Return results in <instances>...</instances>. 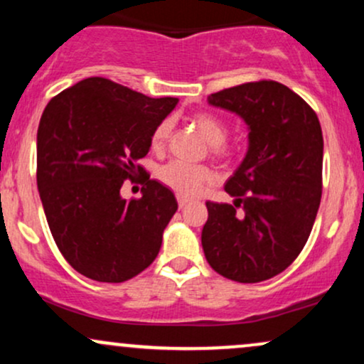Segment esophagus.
<instances>
[{
  "label": "esophagus",
  "mask_w": 364,
  "mask_h": 364,
  "mask_svg": "<svg viewBox=\"0 0 364 364\" xmlns=\"http://www.w3.org/2000/svg\"><path fill=\"white\" fill-rule=\"evenodd\" d=\"M176 198H178V205H179V208L186 207L188 203H190V198H188V196H185V195H178Z\"/></svg>",
  "instance_id": "obj_1"
}]
</instances>
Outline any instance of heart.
I'll return each mask as SVG.
<instances>
[{"label": "heart", "mask_w": 364, "mask_h": 364, "mask_svg": "<svg viewBox=\"0 0 364 364\" xmlns=\"http://www.w3.org/2000/svg\"><path fill=\"white\" fill-rule=\"evenodd\" d=\"M196 129L203 135L208 144H210L212 154L219 157H229L232 154V149L225 144V135H228V127L220 118L210 114V112H196L190 118ZM173 123L171 119H164L154 128L152 136H150V147L154 152H162L168 145ZM214 173L207 166H193L186 164L181 161H171L166 166L159 169V179L174 190L179 195L193 196L202 190L205 183L212 181Z\"/></svg>", "instance_id": "obj_1"}]
</instances>
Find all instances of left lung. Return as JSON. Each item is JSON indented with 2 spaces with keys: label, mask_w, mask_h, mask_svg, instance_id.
I'll list each match as a JSON object with an SVG mask.
<instances>
[{
  "label": "left lung",
  "mask_w": 364,
  "mask_h": 364,
  "mask_svg": "<svg viewBox=\"0 0 364 364\" xmlns=\"http://www.w3.org/2000/svg\"><path fill=\"white\" fill-rule=\"evenodd\" d=\"M248 127V152L225 181L232 203L207 202L208 265L253 284L286 270L310 236L321 198L323 136L315 111L289 87L250 82L208 95Z\"/></svg>",
  "instance_id": "8db88e82"
}]
</instances>
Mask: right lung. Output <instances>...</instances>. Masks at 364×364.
<instances>
[{
	"label": "right lung",
	"instance_id": "1",
	"mask_svg": "<svg viewBox=\"0 0 364 364\" xmlns=\"http://www.w3.org/2000/svg\"><path fill=\"white\" fill-rule=\"evenodd\" d=\"M176 97L152 99L90 77L49 101L37 129V188L65 260L92 281L123 282L156 260L178 210L174 193L145 173L141 198L124 200V179L150 149L154 128Z\"/></svg>",
	"mask_w": 364,
	"mask_h": 364
}]
</instances>
